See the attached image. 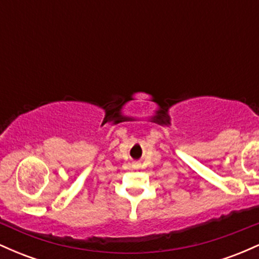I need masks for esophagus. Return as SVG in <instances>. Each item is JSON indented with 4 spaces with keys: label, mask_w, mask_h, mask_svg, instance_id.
I'll return each mask as SVG.
<instances>
[{
    "label": "esophagus",
    "mask_w": 259,
    "mask_h": 259,
    "mask_svg": "<svg viewBox=\"0 0 259 259\" xmlns=\"http://www.w3.org/2000/svg\"><path fill=\"white\" fill-rule=\"evenodd\" d=\"M133 167H134V169H139L140 168V164H139V163H135V164H134Z\"/></svg>",
    "instance_id": "obj_1"
}]
</instances>
